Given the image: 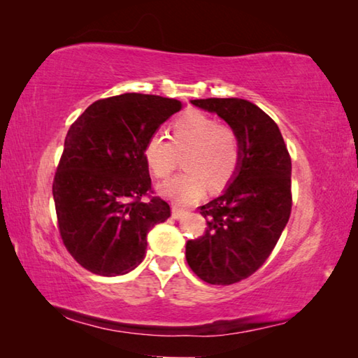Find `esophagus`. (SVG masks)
I'll return each mask as SVG.
<instances>
[{"label":"esophagus","instance_id":"obj_1","mask_svg":"<svg viewBox=\"0 0 358 358\" xmlns=\"http://www.w3.org/2000/svg\"><path fill=\"white\" fill-rule=\"evenodd\" d=\"M183 215H185V210H181L178 207H172V216L175 220H178V217H181Z\"/></svg>","mask_w":358,"mask_h":358}]
</instances>
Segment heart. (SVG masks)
Wrapping results in <instances>:
<instances>
[{
  "mask_svg": "<svg viewBox=\"0 0 358 358\" xmlns=\"http://www.w3.org/2000/svg\"><path fill=\"white\" fill-rule=\"evenodd\" d=\"M185 155L186 171L159 186L162 196L178 205H191L210 189L226 186L241 161L238 134L199 110H189L171 124V141L161 132L151 134L143 145V157L156 178H167Z\"/></svg>",
  "mask_w": 358,
  "mask_h": 358,
  "instance_id": "1",
  "label": "heart"
}]
</instances>
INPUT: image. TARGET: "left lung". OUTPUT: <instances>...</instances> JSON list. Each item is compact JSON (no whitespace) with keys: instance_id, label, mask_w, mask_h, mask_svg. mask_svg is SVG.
Returning a JSON list of instances; mask_svg holds the SVG:
<instances>
[{"instance_id":"1","label":"left lung","mask_w":358,"mask_h":358,"mask_svg":"<svg viewBox=\"0 0 358 358\" xmlns=\"http://www.w3.org/2000/svg\"><path fill=\"white\" fill-rule=\"evenodd\" d=\"M191 104L217 113L240 138L234 181L199 207L207 227L186 243L194 273L208 284L229 286L257 271L275 250L292 210V161L278 124L252 102L208 98Z\"/></svg>"}]
</instances>
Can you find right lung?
Masks as SVG:
<instances>
[{"mask_svg": "<svg viewBox=\"0 0 358 358\" xmlns=\"http://www.w3.org/2000/svg\"><path fill=\"white\" fill-rule=\"evenodd\" d=\"M181 107L177 99L124 93L93 102L71 124L52 192L63 245L92 273L134 270L147 234L171 216L153 194L143 145Z\"/></svg>", "mask_w": 358, "mask_h": 358, "instance_id": "add662e5", "label": "right lung"}]
</instances>
